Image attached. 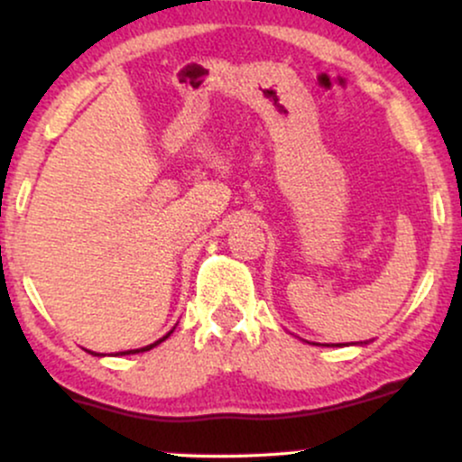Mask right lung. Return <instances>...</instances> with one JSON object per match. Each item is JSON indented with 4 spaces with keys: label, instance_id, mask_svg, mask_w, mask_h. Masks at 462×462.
<instances>
[{
    "label": "right lung",
    "instance_id": "add662e5",
    "mask_svg": "<svg viewBox=\"0 0 462 462\" xmlns=\"http://www.w3.org/2000/svg\"><path fill=\"white\" fill-rule=\"evenodd\" d=\"M169 334H171V332H169ZM169 334H167V337H169ZM167 337H162V338H161V341L152 343V346H145V347H141V349H128V352H121V354H139V352H147V349L156 347V346H158V343H162V341H164V338H167ZM97 356H99V354H97Z\"/></svg>",
    "mask_w": 462,
    "mask_h": 462
}]
</instances>
